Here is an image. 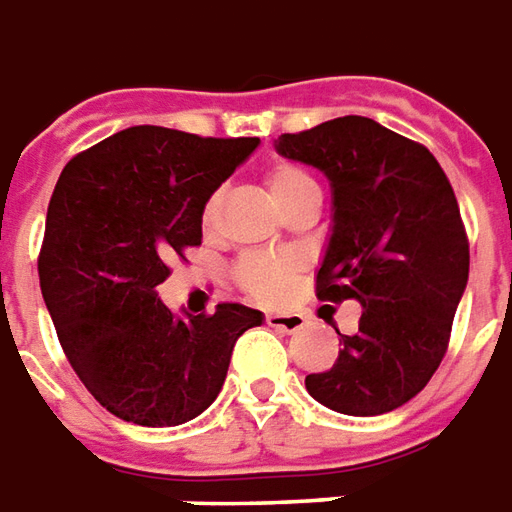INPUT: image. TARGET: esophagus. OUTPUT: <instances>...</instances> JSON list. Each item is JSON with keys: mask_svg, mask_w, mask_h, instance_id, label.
Wrapping results in <instances>:
<instances>
[{"mask_svg": "<svg viewBox=\"0 0 512 512\" xmlns=\"http://www.w3.org/2000/svg\"><path fill=\"white\" fill-rule=\"evenodd\" d=\"M267 325L275 328V331L295 333L306 325V320H303V314H297V311H267Z\"/></svg>", "mask_w": 512, "mask_h": 512, "instance_id": "1", "label": "esophagus"}]
</instances>
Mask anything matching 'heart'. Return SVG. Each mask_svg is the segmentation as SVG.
Returning <instances> with one entry per match:
<instances>
[{
	"mask_svg": "<svg viewBox=\"0 0 512 512\" xmlns=\"http://www.w3.org/2000/svg\"><path fill=\"white\" fill-rule=\"evenodd\" d=\"M264 187H267V195L278 209H286L306 192H320L317 181L311 179L306 170L295 168V165H275L267 173ZM215 206L217 198H212L209 206H206V220L215 215ZM289 275H292V264L281 259V256H248L237 267L239 286L253 297H278L289 284Z\"/></svg>",
	"mask_w": 512,
	"mask_h": 512,
	"instance_id": "obj_1",
	"label": "heart"
}]
</instances>
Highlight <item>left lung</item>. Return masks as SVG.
<instances>
[{"label": "left lung", "instance_id": "1", "mask_svg": "<svg viewBox=\"0 0 512 512\" xmlns=\"http://www.w3.org/2000/svg\"><path fill=\"white\" fill-rule=\"evenodd\" d=\"M275 151L331 181L317 297L361 303L358 331H336L339 358L308 375V394L347 416L394 411L433 378L469 281L447 173L427 148L361 115L281 134Z\"/></svg>", "mask_w": 512, "mask_h": 512}]
</instances>
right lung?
<instances>
[{"label":"right lung","instance_id":"obj_1","mask_svg":"<svg viewBox=\"0 0 512 512\" xmlns=\"http://www.w3.org/2000/svg\"><path fill=\"white\" fill-rule=\"evenodd\" d=\"M256 146L132 126L60 173L38 259L43 300L79 380L123 422L176 427L204 413L237 339L262 325L239 303L192 317L157 295L170 259L201 245L206 201Z\"/></svg>","mask_w":512,"mask_h":512}]
</instances>
